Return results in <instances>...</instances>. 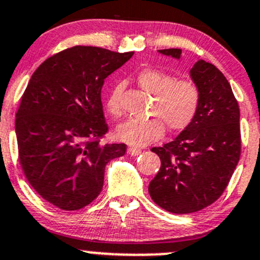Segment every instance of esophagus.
<instances>
[{
    "mask_svg": "<svg viewBox=\"0 0 260 260\" xmlns=\"http://www.w3.org/2000/svg\"><path fill=\"white\" fill-rule=\"evenodd\" d=\"M127 153L129 154V155H133V156H136V155H139V154L142 153V150L141 149H138V148H133V147H129L127 149Z\"/></svg>",
    "mask_w": 260,
    "mask_h": 260,
    "instance_id": "34e87169",
    "label": "esophagus"
}]
</instances>
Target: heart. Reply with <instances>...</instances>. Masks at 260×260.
Returning <instances> with one entry per match:
<instances>
[{
    "instance_id": "heart-1",
    "label": "heart",
    "mask_w": 260,
    "mask_h": 260,
    "mask_svg": "<svg viewBox=\"0 0 260 260\" xmlns=\"http://www.w3.org/2000/svg\"><path fill=\"white\" fill-rule=\"evenodd\" d=\"M138 85L154 95L148 119H131L118 125L117 138L135 147H143L158 141L167 125L170 132L186 128L200 105V90L191 80L175 79L170 74L156 69H144L137 76ZM121 88L116 87L108 95L106 108L113 117L122 116Z\"/></svg>"
}]
</instances>
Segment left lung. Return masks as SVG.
Returning <instances> with one entry per match:
<instances>
[{"instance_id":"obj_1","label":"left lung","mask_w":260,"mask_h":260,"mask_svg":"<svg viewBox=\"0 0 260 260\" xmlns=\"http://www.w3.org/2000/svg\"><path fill=\"white\" fill-rule=\"evenodd\" d=\"M159 53L180 59L181 49ZM200 90L192 122L170 143L152 148L161 167L149 195L168 212L200 211L223 193L241 156L239 106L230 82L215 65L199 60L190 70Z\"/></svg>"}]
</instances>
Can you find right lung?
<instances>
[{"label": "right lung", "mask_w": 260, "mask_h": 260, "mask_svg": "<svg viewBox=\"0 0 260 260\" xmlns=\"http://www.w3.org/2000/svg\"><path fill=\"white\" fill-rule=\"evenodd\" d=\"M133 54L76 45L43 61L28 82L16 113L19 164L38 195L58 209L91 204L107 162L124 155V143L101 142L108 132L101 88Z\"/></svg>", "instance_id": "1"}]
</instances>
